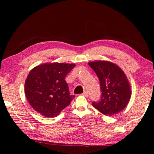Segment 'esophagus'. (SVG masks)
<instances>
[{"label": "esophagus", "instance_id": "1", "mask_svg": "<svg viewBox=\"0 0 154 154\" xmlns=\"http://www.w3.org/2000/svg\"><path fill=\"white\" fill-rule=\"evenodd\" d=\"M83 94L84 96L88 97V96H89V93H88V91H85L84 92H83Z\"/></svg>", "mask_w": 154, "mask_h": 154}]
</instances>
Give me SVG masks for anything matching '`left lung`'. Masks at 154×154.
Wrapping results in <instances>:
<instances>
[{"instance_id":"obj_1","label":"left lung","mask_w":154,"mask_h":154,"mask_svg":"<svg viewBox=\"0 0 154 154\" xmlns=\"http://www.w3.org/2000/svg\"><path fill=\"white\" fill-rule=\"evenodd\" d=\"M100 84V100L92 105L106 116H112L124 109L131 97L130 85L123 71L112 62H89Z\"/></svg>"}]
</instances>
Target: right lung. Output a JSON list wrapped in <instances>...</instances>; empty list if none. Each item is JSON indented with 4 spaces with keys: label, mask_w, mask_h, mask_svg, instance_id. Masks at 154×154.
Listing matches in <instances>:
<instances>
[{
    "label": "right lung",
    "mask_w": 154,
    "mask_h": 154,
    "mask_svg": "<svg viewBox=\"0 0 154 154\" xmlns=\"http://www.w3.org/2000/svg\"><path fill=\"white\" fill-rule=\"evenodd\" d=\"M75 66L73 63H44L30 71L25 81L24 92L36 112L53 118L69 105L75 96L70 95L65 78Z\"/></svg>",
    "instance_id": "add662e5"
}]
</instances>
